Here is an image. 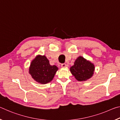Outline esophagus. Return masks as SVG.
<instances>
[{"label": "esophagus", "instance_id": "obj_1", "mask_svg": "<svg viewBox=\"0 0 120 120\" xmlns=\"http://www.w3.org/2000/svg\"><path fill=\"white\" fill-rule=\"evenodd\" d=\"M61 66L62 68H64V67H66V64H62L61 65Z\"/></svg>", "mask_w": 120, "mask_h": 120}]
</instances>
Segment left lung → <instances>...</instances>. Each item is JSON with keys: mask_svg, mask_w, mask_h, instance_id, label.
Masks as SVG:
<instances>
[{"mask_svg": "<svg viewBox=\"0 0 120 120\" xmlns=\"http://www.w3.org/2000/svg\"><path fill=\"white\" fill-rule=\"evenodd\" d=\"M70 70L77 80L84 82L93 76L95 66L89 61L80 56L75 60L74 66L71 67Z\"/></svg>", "mask_w": 120, "mask_h": 120, "instance_id": "obj_1", "label": "left lung"}]
</instances>
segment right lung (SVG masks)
<instances>
[{"instance_id":"add662e5","label":"right lung","mask_w":120,"mask_h":120,"mask_svg":"<svg viewBox=\"0 0 120 120\" xmlns=\"http://www.w3.org/2000/svg\"><path fill=\"white\" fill-rule=\"evenodd\" d=\"M58 68L50 64L45 56L38 55L32 60L29 68V73L36 82L45 84L52 81Z\"/></svg>"}]
</instances>
